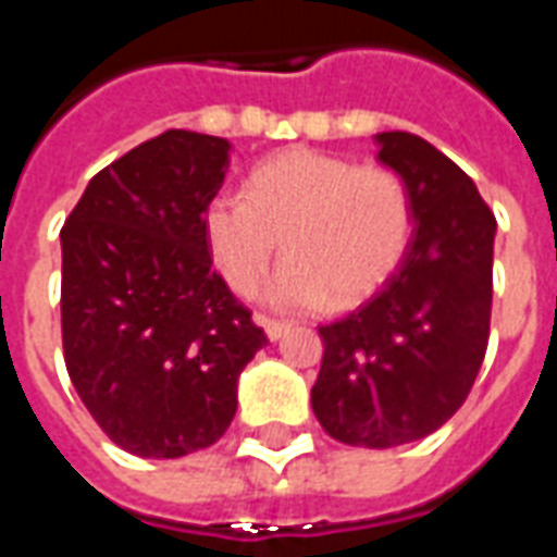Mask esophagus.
<instances>
[{"label": "esophagus", "mask_w": 557, "mask_h": 557, "mask_svg": "<svg viewBox=\"0 0 557 557\" xmlns=\"http://www.w3.org/2000/svg\"><path fill=\"white\" fill-rule=\"evenodd\" d=\"M256 322L265 327L268 339H280L283 334H289V322H280V319H271V315H256Z\"/></svg>", "instance_id": "1"}]
</instances>
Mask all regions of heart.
I'll use <instances>...</instances> for the list:
<instances>
[{"label": "heart", "instance_id": "heart-1", "mask_svg": "<svg viewBox=\"0 0 557 557\" xmlns=\"http://www.w3.org/2000/svg\"><path fill=\"white\" fill-rule=\"evenodd\" d=\"M411 232L414 206L397 172L315 148L262 160L244 194L220 190L202 211L211 262L244 298L262 286L283 238L289 256L265 298L289 310L370 298L406 259Z\"/></svg>", "mask_w": 557, "mask_h": 557}]
</instances>
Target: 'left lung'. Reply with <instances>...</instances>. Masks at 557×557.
I'll return each mask as SVG.
<instances>
[{
    "label": "left lung",
    "instance_id": "left-lung-1",
    "mask_svg": "<svg viewBox=\"0 0 557 557\" xmlns=\"http://www.w3.org/2000/svg\"><path fill=\"white\" fill-rule=\"evenodd\" d=\"M379 160L406 182V259L355 313L319 327L313 411L355 447L418 442L454 418L490 343L495 214L474 182L426 139L379 134Z\"/></svg>",
    "mask_w": 557,
    "mask_h": 557
}]
</instances>
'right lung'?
Wrapping results in <instances>:
<instances>
[{"label": "right lung", "instance_id": "obj_1", "mask_svg": "<svg viewBox=\"0 0 557 557\" xmlns=\"http://www.w3.org/2000/svg\"><path fill=\"white\" fill-rule=\"evenodd\" d=\"M230 143L166 131L101 170L62 226V349L110 442L146 459L211 447L268 343L218 271L202 211Z\"/></svg>", "mask_w": 557, "mask_h": 557}]
</instances>
